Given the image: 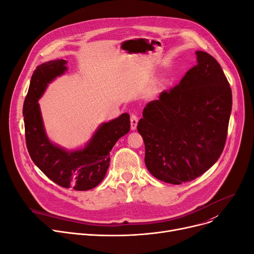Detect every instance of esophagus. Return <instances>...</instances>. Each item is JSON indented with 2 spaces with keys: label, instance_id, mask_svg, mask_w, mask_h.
I'll list each match as a JSON object with an SVG mask.
<instances>
[{
  "label": "esophagus",
  "instance_id": "obj_1",
  "mask_svg": "<svg viewBox=\"0 0 254 254\" xmlns=\"http://www.w3.org/2000/svg\"><path fill=\"white\" fill-rule=\"evenodd\" d=\"M138 120H139V118H138V116H137L136 114L132 113V114L130 115V128H131L132 130H135V129L137 128Z\"/></svg>",
  "mask_w": 254,
  "mask_h": 254
}]
</instances>
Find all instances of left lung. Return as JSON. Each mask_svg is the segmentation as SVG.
<instances>
[{
  "label": "left lung",
  "instance_id": "1",
  "mask_svg": "<svg viewBox=\"0 0 254 254\" xmlns=\"http://www.w3.org/2000/svg\"><path fill=\"white\" fill-rule=\"evenodd\" d=\"M197 64L178 85L143 110L137 129L145 165L170 184L191 181L209 170L224 148L232 112V89L218 62L196 51Z\"/></svg>",
  "mask_w": 254,
  "mask_h": 254
}]
</instances>
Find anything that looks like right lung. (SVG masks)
<instances>
[{"instance_id": "right-lung-1", "label": "right lung", "mask_w": 254, "mask_h": 254, "mask_svg": "<svg viewBox=\"0 0 254 254\" xmlns=\"http://www.w3.org/2000/svg\"><path fill=\"white\" fill-rule=\"evenodd\" d=\"M66 62L56 60L37 66L23 103L25 143L32 161L55 183L64 189L88 190L104 179L110 151L119 138L129 131V115L124 113L103 124L83 149L66 151L46 136L38 104L48 83L66 70Z\"/></svg>"}]
</instances>
